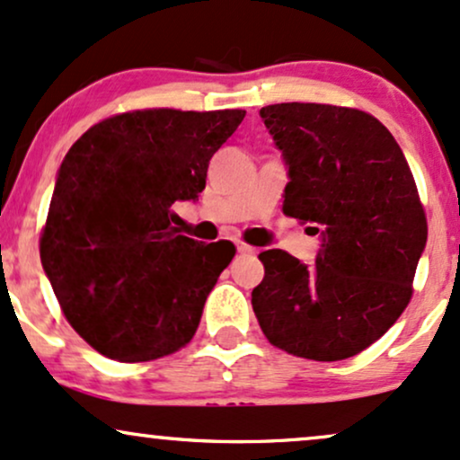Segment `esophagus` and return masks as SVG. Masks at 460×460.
I'll list each match as a JSON object with an SVG mask.
<instances>
[{"label": "esophagus", "mask_w": 460, "mask_h": 460, "mask_svg": "<svg viewBox=\"0 0 460 460\" xmlns=\"http://www.w3.org/2000/svg\"><path fill=\"white\" fill-rule=\"evenodd\" d=\"M236 252H239L241 256H252V253H256V247L247 245V243H236Z\"/></svg>", "instance_id": "34e87169"}]
</instances>
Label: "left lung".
Returning a JSON list of instances; mask_svg holds the SVG:
<instances>
[{
    "mask_svg": "<svg viewBox=\"0 0 460 460\" xmlns=\"http://www.w3.org/2000/svg\"><path fill=\"white\" fill-rule=\"evenodd\" d=\"M282 150L284 213L321 230L316 261L262 252L252 307L273 347L316 361L353 358L411 299L429 226L401 146L370 113L318 102L261 110Z\"/></svg>",
    "mask_w": 460,
    "mask_h": 460,
    "instance_id": "obj_1",
    "label": "left lung"
}]
</instances>
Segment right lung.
I'll return each mask as SVG.
<instances>
[{"label":"right lung","instance_id":"add662e5","mask_svg":"<svg viewBox=\"0 0 460 460\" xmlns=\"http://www.w3.org/2000/svg\"><path fill=\"white\" fill-rule=\"evenodd\" d=\"M243 110H142L107 118L58 170L40 261L66 321L92 349L148 361L185 347L230 241L178 234L172 204L196 199Z\"/></svg>","mask_w":460,"mask_h":460}]
</instances>
